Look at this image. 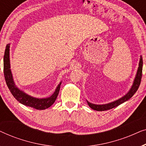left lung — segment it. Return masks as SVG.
<instances>
[{
    "mask_svg": "<svg viewBox=\"0 0 146 146\" xmlns=\"http://www.w3.org/2000/svg\"><path fill=\"white\" fill-rule=\"evenodd\" d=\"M142 67H143V60L141 56H140V58H139V67L137 68V73L135 74V78L133 80V84L131 86V88L127 92L126 94L117 100L113 101L112 102L106 104H92L91 102H89L88 101L86 100L88 104L92 109L96 111H105L108 110L112 109L113 108H115L118 106L119 105L125 102H126L131 98V97L134 95V94L136 92V91L138 89V88L140 85L141 76H142Z\"/></svg>",
    "mask_w": 146,
    "mask_h": 146,
    "instance_id": "left-lung-1",
    "label": "left lung"
}]
</instances>
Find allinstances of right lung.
Masks as SVG:
<instances>
[{"label": "right lung", "mask_w": 146, "mask_h": 146, "mask_svg": "<svg viewBox=\"0 0 146 146\" xmlns=\"http://www.w3.org/2000/svg\"><path fill=\"white\" fill-rule=\"evenodd\" d=\"M10 44H8L6 46L4 55V75L7 86L15 99L22 104L33 108L36 110H45L50 107L54 103L58 95L62 82L57 86L54 92L50 97L44 98H38L25 93V92L19 88L14 82L13 74L11 70V62H10Z\"/></svg>", "instance_id": "add662e5"}]
</instances>
